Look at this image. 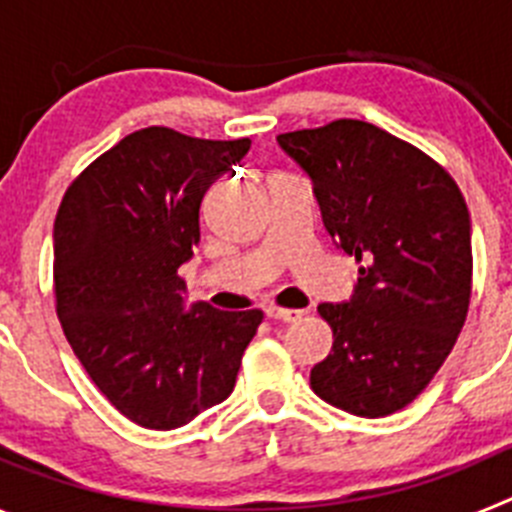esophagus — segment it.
<instances>
[{
  "instance_id": "esophagus-1",
  "label": "esophagus",
  "mask_w": 512,
  "mask_h": 512,
  "mask_svg": "<svg viewBox=\"0 0 512 512\" xmlns=\"http://www.w3.org/2000/svg\"><path fill=\"white\" fill-rule=\"evenodd\" d=\"M266 315H269L271 320H282V323H297V320H302L305 310H287V307L271 305L266 307Z\"/></svg>"
}]
</instances>
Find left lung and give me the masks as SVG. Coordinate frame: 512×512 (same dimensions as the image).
<instances>
[{"label": "left lung", "mask_w": 512, "mask_h": 512, "mask_svg": "<svg viewBox=\"0 0 512 512\" xmlns=\"http://www.w3.org/2000/svg\"><path fill=\"white\" fill-rule=\"evenodd\" d=\"M312 179L325 230L359 261L354 297L323 302L333 348L320 400L361 418L402 410L451 354L472 297V223L449 171L364 120L279 135Z\"/></svg>", "instance_id": "left-lung-1"}]
</instances>
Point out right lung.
<instances>
[{"label":"right lung","instance_id":"right-lung-1","mask_svg":"<svg viewBox=\"0 0 512 512\" xmlns=\"http://www.w3.org/2000/svg\"><path fill=\"white\" fill-rule=\"evenodd\" d=\"M251 140L143 128L63 194L53 225L61 328L97 390L133 423L171 431L233 392L261 310L184 307L176 274L200 243V205Z\"/></svg>","mask_w":512,"mask_h":512}]
</instances>
